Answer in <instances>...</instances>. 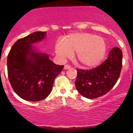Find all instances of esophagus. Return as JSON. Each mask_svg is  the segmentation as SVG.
Listing matches in <instances>:
<instances>
[{"label": "esophagus", "mask_w": 133, "mask_h": 133, "mask_svg": "<svg viewBox=\"0 0 133 133\" xmlns=\"http://www.w3.org/2000/svg\"><path fill=\"white\" fill-rule=\"evenodd\" d=\"M71 68V66H70V65H65L64 66V69L65 70H68V69H70Z\"/></svg>", "instance_id": "obj_1"}]
</instances>
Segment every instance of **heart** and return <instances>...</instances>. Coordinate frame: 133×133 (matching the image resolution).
<instances>
[{
  "label": "heart",
  "mask_w": 133,
  "mask_h": 133,
  "mask_svg": "<svg viewBox=\"0 0 133 133\" xmlns=\"http://www.w3.org/2000/svg\"><path fill=\"white\" fill-rule=\"evenodd\" d=\"M107 51V45L102 37L90 33L72 34L63 43L56 45L55 51L62 61L72 57L77 52L76 57L81 65L94 67L102 61Z\"/></svg>",
  "instance_id": "obj_1"
}]
</instances>
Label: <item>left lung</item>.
<instances>
[{
	"label": "left lung",
	"instance_id": "8db88e82",
	"mask_svg": "<svg viewBox=\"0 0 133 133\" xmlns=\"http://www.w3.org/2000/svg\"><path fill=\"white\" fill-rule=\"evenodd\" d=\"M122 66V51L114 47L106 61L88 70L77 69L76 90L83 97L95 99L107 94L119 79Z\"/></svg>",
	"mask_w": 133,
	"mask_h": 133
}]
</instances>
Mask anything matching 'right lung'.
Here are the masks:
<instances>
[{"label":"right lung","instance_id":"right-lung-1","mask_svg":"<svg viewBox=\"0 0 133 133\" xmlns=\"http://www.w3.org/2000/svg\"><path fill=\"white\" fill-rule=\"evenodd\" d=\"M46 36V32L37 31L19 39L8 55L9 81L16 93L25 101L37 102L45 99L64 66L56 65L48 54L39 52L32 45Z\"/></svg>","mask_w":133,"mask_h":133}]
</instances>
